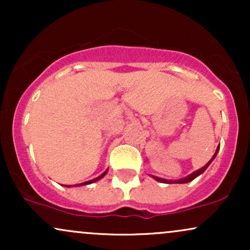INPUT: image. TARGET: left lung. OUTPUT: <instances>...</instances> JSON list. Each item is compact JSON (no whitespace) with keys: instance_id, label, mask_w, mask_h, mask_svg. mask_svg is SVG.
<instances>
[{"instance_id":"left-lung-1","label":"left lung","mask_w":250,"mask_h":250,"mask_svg":"<svg viewBox=\"0 0 250 250\" xmlns=\"http://www.w3.org/2000/svg\"><path fill=\"white\" fill-rule=\"evenodd\" d=\"M219 149H220V146L216 148V151H215V154L213 155V157H211V159H210V161H209L207 165L205 166V167H202L201 169H197V170H195L194 173H191L190 175H188V176L183 177V179H180V180H166V179H161V177H157V176H153V177L156 181H159V182H162V183H188V182H190V181H193L195 177H197V176H199V175L202 174L203 171H205L206 169L209 167V165H210V163L213 162V160L215 159V157H216Z\"/></svg>"}]
</instances>
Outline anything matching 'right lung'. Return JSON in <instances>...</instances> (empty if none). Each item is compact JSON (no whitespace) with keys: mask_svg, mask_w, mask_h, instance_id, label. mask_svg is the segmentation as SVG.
<instances>
[{"mask_svg":"<svg viewBox=\"0 0 250 250\" xmlns=\"http://www.w3.org/2000/svg\"><path fill=\"white\" fill-rule=\"evenodd\" d=\"M107 171L108 170H105L104 173L103 174H101L100 175L99 177H96V179H93V180H90V181H87V182H83V183H80V185H76V186H85V185H90V183H93V182H96V181H99V180H101L103 176H104L105 174H107ZM67 187H70V186H67Z\"/></svg>","mask_w":250,"mask_h":250,"instance_id":"add662e5","label":"right lung"}]
</instances>
